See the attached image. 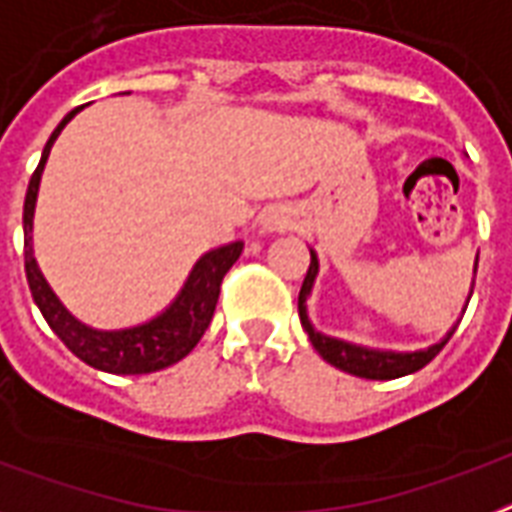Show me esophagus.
<instances>
[{
    "label": "esophagus",
    "instance_id": "34e87169",
    "mask_svg": "<svg viewBox=\"0 0 512 512\" xmlns=\"http://www.w3.org/2000/svg\"><path fill=\"white\" fill-rule=\"evenodd\" d=\"M287 222H290V219H287V214L282 208H271L266 217H263V227H266V230H279V227H285Z\"/></svg>",
    "mask_w": 512,
    "mask_h": 512
}]
</instances>
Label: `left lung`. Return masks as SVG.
<instances>
[{
  "instance_id": "obj_1",
  "label": "left lung",
  "mask_w": 512,
  "mask_h": 512,
  "mask_svg": "<svg viewBox=\"0 0 512 512\" xmlns=\"http://www.w3.org/2000/svg\"><path fill=\"white\" fill-rule=\"evenodd\" d=\"M317 268H320V263H317V255L312 252V263H309L304 285H301V293H298V317H301L304 331L309 333V342H312L314 350L323 355V361H328L336 369H342V372L355 374V377H366V380H396V377H404V374L418 372L431 358H437V352L448 344V339L456 331L453 328L442 342L415 352L372 350V347H361V344H350L342 342V339H333V336H325V333L314 331L312 323H309V314H306V298L312 295ZM475 271H478V263H475Z\"/></svg>"
}]
</instances>
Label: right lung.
I'll use <instances>...</instances> for the list:
<instances>
[{
    "label": "right lung",
    "instance_id": "add662e5",
    "mask_svg": "<svg viewBox=\"0 0 512 512\" xmlns=\"http://www.w3.org/2000/svg\"><path fill=\"white\" fill-rule=\"evenodd\" d=\"M81 108H75L62 119V124L56 127L54 135L48 138L40 157V165L29 179V189H26L24 200V268L26 282L32 290V298L37 309L43 312L45 323L51 325V331L67 344V350L78 355L83 363H89L94 369L108 374H149L160 372L165 366L179 363L184 355L195 350V344L200 342V336L206 333L214 309L219 301V287L222 279L233 268V263L241 255L244 244L233 241V244L211 249L200 257L192 274L187 276V282L181 287V293L176 295V301L157 314L154 320L135 328H121V331H97L83 325L81 320H75L73 314L67 312L62 301L56 298L54 290L48 287L45 276L37 268L32 249V219H34V203H37V189H40V176H43L45 160L51 154L54 140L59 138V132L64 130V124L73 119Z\"/></svg>",
    "mask_w": 512,
    "mask_h": 512
}]
</instances>
